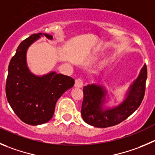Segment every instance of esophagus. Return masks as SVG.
Instances as JSON below:
<instances>
[{
  "label": "esophagus",
  "instance_id": "obj_1",
  "mask_svg": "<svg viewBox=\"0 0 155 155\" xmlns=\"http://www.w3.org/2000/svg\"><path fill=\"white\" fill-rule=\"evenodd\" d=\"M84 86V82L81 79H77L75 81V84H74V87L77 88H82Z\"/></svg>",
  "mask_w": 155,
  "mask_h": 155
}]
</instances>
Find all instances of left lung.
<instances>
[{"instance_id":"left-lung-1","label":"left lung","mask_w":155,"mask_h":155,"mask_svg":"<svg viewBox=\"0 0 155 155\" xmlns=\"http://www.w3.org/2000/svg\"><path fill=\"white\" fill-rule=\"evenodd\" d=\"M147 67L144 65L138 78L129 86L124 101L113 107L107 104V90L102 85L92 84L83 88L81 116L85 123L97 128L116 126L130 116L141 105L145 96Z\"/></svg>"}]
</instances>
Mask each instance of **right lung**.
I'll list each match as a JSON object with an SVG mask.
<instances>
[{
  "mask_svg": "<svg viewBox=\"0 0 155 155\" xmlns=\"http://www.w3.org/2000/svg\"><path fill=\"white\" fill-rule=\"evenodd\" d=\"M41 36L53 39L46 33L32 34L19 45L8 67L6 83L7 101L17 116L26 124H44L52 118L57 101L71 88L74 80L51 71L38 76L29 71L26 62L29 47Z\"/></svg>",
  "mask_w": 155,
  "mask_h": 155,
  "instance_id": "1",
  "label": "right lung"
}]
</instances>
